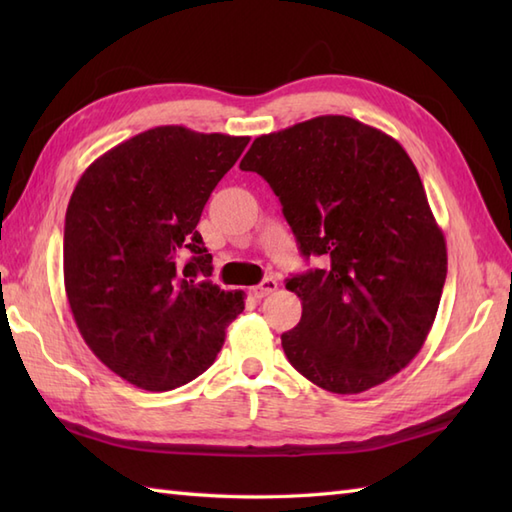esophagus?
Returning <instances> with one entry per match:
<instances>
[{
    "mask_svg": "<svg viewBox=\"0 0 512 512\" xmlns=\"http://www.w3.org/2000/svg\"><path fill=\"white\" fill-rule=\"evenodd\" d=\"M275 290H277V281H275L273 277H268V279H264L259 286L250 288V295H253L255 299H264V297L270 295V292H275Z\"/></svg>",
    "mask_w": 512,
    "mask_h": 512,
    "instance_id": "obj_1",
    "label": "esophagus"
}]
</instances>
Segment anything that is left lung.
<instances>
[{
    "label": "left lung",
    "instance_id": "8db88e82",
    "mask_svg": "<svg viewBox=\"0 0 512 512\" xmlns=\"http://www.w3.org/2000/svg\"><path fill=\"white\" fill-rule=\"evenodd\" d=\"M239 169L270 184L301 255L323 257L286 281L303 308L281 334L290 365L332 394H361L407 367L436 319L447 242L398 140L317 116L255 138Z\"/></svg>",
    "mask_w": 512,
    "mask_h": 512
}]
</instances>
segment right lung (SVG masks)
I'll return each instance as SVG.
<instances>
[{"label":"right lung","instance_id":"right-lung-1","mask_svg":"<svg viewBox=\"0 0 512 512\" xmlns=\"http://www.w3.org/2000/svg\"><path fill=\"white\" fill-rule=\"evenodd\" d=\"M248 136L147 129L96 158L65 211L63 281L83 341L140 389L167 391L206 372L242 290H220L195 231ZM184 254H189L187 260Z\"/></svg>","mask_w":512,"mask_h":512}]
</instances>
